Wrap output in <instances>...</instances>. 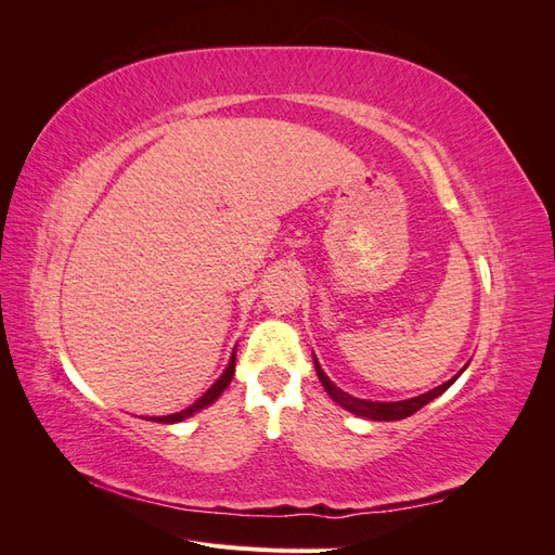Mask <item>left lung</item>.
I'll return each mask as SVG.
<instances>
[{"label":"left lung","instance_id":"left-lung-1","mask_svg":"<svg viewBox=\"0 0 555 555\" xmlns=\"http://www.w3.org/2000/svg\"><path fill=\"white\" fill-rule=\"evenodd\" d=\"M314 367H317V375H319V379H322V384H324V389H326V393L338 402V405H343L345 410H349V412H354V414H359V416H365V418H373V422H398V418H405V416H412L416 410H422L424 405H428V402L433 400V398H438L440 393H444L449 386L459 379V375L456 377H451L449 382H444L442 386H438V389H433V391H428V393H422V396H416V398H410V400H398V402H373V400H361V398H354V396H349V393H345L343 389H338V386H335L328 377H326V373L322 371V365L317 363V359H314Z\"/></svg>","mask_w":555,"mask_h":555}]
</instances>
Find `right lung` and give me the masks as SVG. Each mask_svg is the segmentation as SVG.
Returning a JSON list of instances; mask_svg holds the SVG:
<instances>
[{
	"instance_id": "1",
	"label": "right lung",
	"mask_w": 555,
	"mask_h": 555,
	"mask_svg": "<svg viewBox=\"0 0 555 555\" xmlns=\"http://www.w3.org/2000/svg\"><path fill=\"white\" fill-rule=\"evenodd\" d=\"M233 371H236V351H233V354H231V361H229V365H227V371L220 375V379H217V382L210 386V389L194 402V405H190L188 410H182V412L169 414V416H157L155 422H159V424H176V422H182V418L192 416L194 412L208 408L210 402H215L217 398H220V393H222V391L227 389V386L231 384V379H233Z\"/></svg>"
}]
</instances>
